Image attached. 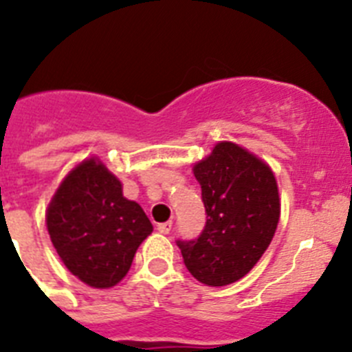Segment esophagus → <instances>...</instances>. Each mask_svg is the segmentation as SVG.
<instances>
[{
  "label": "esophagus",
  "instance_id": "1",
  "mask_svg": "<svg viewBox=\"0 0 352 352\" xmlns=\"http://www.w3.org/2000/svg\"><path fill=\"white\" fill-rule=\"evenodd\" d=\"M158 232H162V234H169L170 229H173V222H164V223H158L157 226Z\"/></svg>",
  "mask_w": 352,
  "mask_h": 352
}]
</instances>
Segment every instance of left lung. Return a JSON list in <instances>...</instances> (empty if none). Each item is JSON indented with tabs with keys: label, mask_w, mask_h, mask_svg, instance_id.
<instances>
[{
	"label": "left lung",
	"mask_w": 352,
	"mask_h": 352,
	"mask_svg": "<svg viewBox=\"0 0 352 352\" xmlns=\"http://www.w3.org/2000/svg\"><path fill=\"white\" fill-rule=\"evenodd\" d=\"M206 226L199 238L178 239L186 270L211 287L243 278L257 264L280 219L278 186L268 164L234 142H219L194 166Z\"/></svg>",
	"instance_id": "left-lung-1"
}]
</instances>
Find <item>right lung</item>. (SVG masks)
I'll return each mask as SVG.
<instances>
[{"label": "right lung", "instance_id": "1", "mask_svg": "<svg viewBox=\"0 0 352 352\" xmlns=\"http://www.w3.org/2000/svg\"><path fill=\"white\" fill-rule=\"evenodd\" d=\"M47 231L68 272L96 289L116 285L129 273L139 245L153 226L121 182L96 158L68 173L45 214Z\"/></svg>", "mask_w": 352, "mask_h": 352}]
</instances>
